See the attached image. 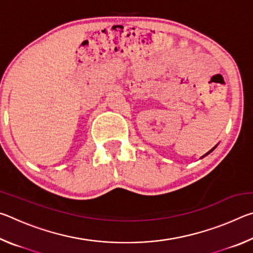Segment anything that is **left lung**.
<instances>
[{
	"label": "left lung",
	"mask_w": 253,
	"mask_h": 253,
	"mask_svg": "<svg viewBox=\"0 0 253 253\" xmlns=\"http://www.w3.org/2000/svg\"><path fill=\"white\" fill-rule=\"evenodd\" d=\"M215 147H216V146H215ZM215 147H213V148H212V149H211V151H210V152H208V153H207V154H205V155H208V154H210V153H211V152H212V151H213V149H214V148H215ZM205 155H204V156H205ZM204 156H202V157H204Z\"/></svg>",
	"instance_id": "obj_1"
}]
</instances>
